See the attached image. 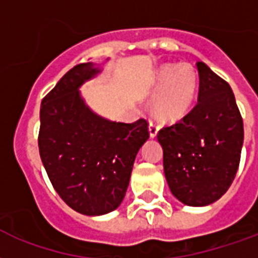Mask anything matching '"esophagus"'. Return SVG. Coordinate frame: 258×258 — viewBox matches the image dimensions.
Instances as JSON below:
<instances>
[{
    "label": "esophagus",
    "instance_id": "esophagus-1",
    "mask_svg": "<svg viewBox=\"0 0 258 258\" xmlns=\"http://www.w3.org/2000/svg\"><path fill=\"white\" fill-rule=\"evenodd\" d=\"M148 131H150V136H151V137L157 136L158 131H159V125H158V122L150 121V125H148Z\"/></svg>",
    "mask_w": 258,
    "mask_h": 258
}]
</instances>
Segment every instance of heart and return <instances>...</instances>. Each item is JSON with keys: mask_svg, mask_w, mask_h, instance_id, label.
<instances>
[{"mask_svg": "<svg viewBox=\"0 0 258 258\" xmlns=\"http://www.w3.org/2000/svg\"><path fill=\"white\" fill-rule=\"evenodd\" d=\"M152 84L159 88L154 96V108L165 119L185 115L192 106L198 88V73L188 63L163 64L157 70Z\"/></svg>", "mask_w": 258, "mask_h": 258, "instance_id": "1", "label": "heart"}]
</instances>
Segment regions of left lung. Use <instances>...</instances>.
I'll return each instance as SVG.
<instances>
[{
    "instance_id": "obj_1",
    "label": "left lung",
    "mask_w": 258,
    "mask_h": 258,
    "mask_svg": "<svg viewBox=\"0 0 258 258\" xmlns=\"http://www.w3.org/2000/svg\"><path fill=\"white\" fill-rule=\"evenodd\" d=\"M198 103L188 114L158 132L169 188L188 206H206L220 199L238 172L243 144V121L228 82L204 61Z\"/></svg>"
}]
</instances>
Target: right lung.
<instances>
[{
  "label": "right lung",
  "mask_w": 258,
  "mask_h": 258,
  "mask_svg": "<svg viewBox=\"0 0 258 258\" xmlns=\"http://www.w3.org/2000/svg\"><path fill=\"white\" fill-rule=\"evenodd\" d=\"M100 70L81 63L45 96L39 111V155L60 198L78 213L115 210L126 194L137 152L150 137L148 122H112L86 106L80 86Z\"/></svg>",
  "instance_id": "right-lung-1"
}]
</instances>
